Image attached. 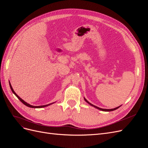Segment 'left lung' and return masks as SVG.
<instances>
[{"label": "left lung", "mask_w": 148, "mask_h": 148, "mask_svg": "<svg viewBox=\"0 0 148 148\" xmlns=\"http://www.w3.org/2000/svg\"><path fill=\"white\" fill-rule=\"evenodd\" d=\"M84 100H85V101H86V102L88 103H89L90 105H92V106H93V107H94L95 108H97V109H99V110H102V111H105V112H111V111H113V110H116L117 108H119L120 107H116V108H113V109H103V108H99V107H97V106H95V105H92V104H91L90 103H89L88 102V101L84 98Z\"/></svg>", "instance_id": "obj_1"}]
</instances>
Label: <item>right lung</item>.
Listing matches in <instances>:
<instances>
[{
    "label": "right lung",
    "mask_w": 148,
    "mask_h": 148,
    "mask_svg": "<svg viewBox=\"0 0 148 148\" xmlns=\"http://www.w3.org/2000/svg\"><path fill=\"white\" fill-rule=\"evenodd\" d=\"M10 88H11V90H12V92L14 93V94L16 95V97H17L21 102H22L24 105H26V106H27V107H31V108H42V107H47V106H48V105H51V104H52V103H49V104H48V105H41V106H33V105H29V104H28V103H27L26 102H25V101L23 100H22V99H21L20 97L16 94V93L14 92V89H13V88H12V86H11V84H10Z\"/></svg>",
    "instance_id": "right-lung-1"
}]
</instances>
